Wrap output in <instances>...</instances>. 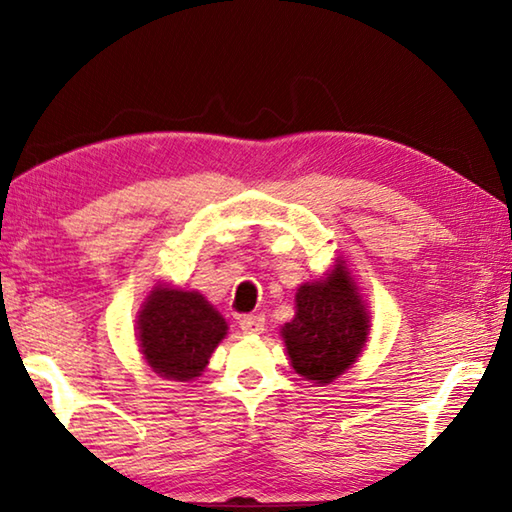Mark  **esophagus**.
<instances>
[{"label": "esophagus", "mask_w": 512, "mask_h": 512, "mask_svg": "<svg viewBox=\"0 0 512 512\" xmlns=\"http://www.w3.org/2000/svg\"><path fill=\"white\" fill-rule=\"evenodd\" d=\"M239 327L244 329V334H262L264 332V316H241Z\"/></svg>", "instance_id": "obj_1"}]
</instances>
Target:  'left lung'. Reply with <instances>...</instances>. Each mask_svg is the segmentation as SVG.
Listing matches in <instances>:
<instances>
[{
    "label": "left lung",
    "instance_id": "1",
    "mask_svg": "<svg viewBox=\"0 0 512 512\" xmlns=\"http://www.w3.org/2000/svg\"><path fill=\"white\" fill-rule=\"evenodd\" d=\"M368 327L366 302L348 266L339 259L323 280L300 284L296 316L284 323L280 334L293 370L325 386L359 359Z\"/></svg>",
    "mask_w": 512,
    "mask_h": 512
}]
</instances>
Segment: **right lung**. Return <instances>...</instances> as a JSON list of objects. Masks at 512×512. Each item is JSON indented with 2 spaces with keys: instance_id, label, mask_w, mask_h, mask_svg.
Wrapping results in <instances>:
<instances>
[{
  "instance_id": "add662e5",
  "label": "right lung",
  "mask_w": 512,
  "mask_h": 512,
  "mask_svg": "<svg viewBox=\"0 0 512 512\" xmlns=\"http://www.w3.org/2000/svg\"><path fill=\"white\" fill-rule=\"evenodd\" d=\"M228 323L198 291L158 284L137 316V341L153 372L164 379L189 381L201 375Z\"/></svg>"
}]
</instances>
